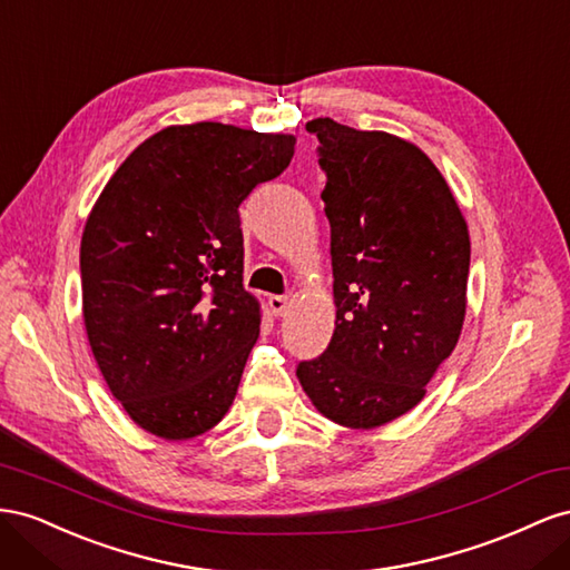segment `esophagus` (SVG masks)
I'll return each instance as SVG.
<instances>
[{
	"instance_id": "34e87169",
	"label": "esophagus",
	"mask_w": 570,
	"mask_h": 570,
	"mask_svg": "<svg viewBox=\"0 0 570 570\" xmlns=\"http://www.w3.org/2000/svg\"><path fill=\"white\" fill-rule=\"evenodd\" d=\"M267 303H269L272 315H276V317H282L288 307V298H284V296H269Z\"/></svg>"
}]
</instances>
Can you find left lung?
Here are the masks:
<instances>
[{
	"mask_svg": "<svg viewBox=\"0 0 570 570\" xmlns=\"http://www.w3.org/2000/svg\"><path fill=\"white\" fill-rule=\"evenodd\" d=\"M320 140L332 226L336 330L296 370L303 392L336 425L375 430L425 396L465 320L470 236L461 207L417 145L334 119Z\"/></svg>",
	"mask_w": 570,
	"mask_h": 570,
	"instance_id": "left-lung-1",
	"label": "left lung"
}]
</instances>
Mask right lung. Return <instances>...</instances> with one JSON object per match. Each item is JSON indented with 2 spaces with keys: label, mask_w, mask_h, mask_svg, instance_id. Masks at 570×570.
<instances>
[{
  "label": "right lung",
  "mask_w": 570,
  "mask_h": 570,
  "mask_svg": "<svg viewBox=\"0 0 570 570\" xmlns=\"http://www.w3.org/2000/svg\"><path fill=\"white\" fill-rule=\"evenodd\" d=\"M294 145L217 121L167 126L97 198L80 238L86 332L111 396L142 430L198 436L234 403L259 334L238 205L288 167Z\"/></svg>",
  "instance_id": "right-lung-1"
}]
</instances>
